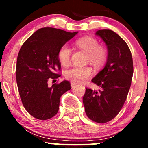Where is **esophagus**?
<instances>
[{"label": "esophagus", "mask_w": 148, "mask_h": 148, "mask_svg": "<svg viewBox=\"0 0 148 148\" xmlns=\"http://www.w3.org/2000/svg\"><path fill=\"white\" fill-rule=\"evenodd\" d=\"M71 88H73L74 87H75L77 86V84H75V83L74 82H71Z\"/></svg>", "instance_id": "34e87169"}]
</instances>
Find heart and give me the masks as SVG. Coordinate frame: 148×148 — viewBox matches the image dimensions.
Listing matches in <instances>:
<instances>
[{
    "instance_id": "heart-1",
    "label": "heart",
    "mask_w": 148,
    "mask_h": 148,
    "mask_svg": "<svg viewBox=\"0 0 148 148\" xmlns=\"http://www.w3.org/2000/svg\"><path fill=\"white\" fill-rule=\"evenodd\" d=\"M77 47L84 50L87 54V60L94 66H102L106 60L107 51L104 47L100 46L96 39L92 37L80 38L75 42ZM70 48L64 44L58 52V58L62 65H67L71 60ZM92 69L89 66H73L66 70L64 76L69 80L76 83H82L92 75Z\"/></svg>"
}]
</instances>
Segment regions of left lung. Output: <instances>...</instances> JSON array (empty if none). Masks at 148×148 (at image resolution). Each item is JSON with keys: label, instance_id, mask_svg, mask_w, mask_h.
<instances>
[{"label": "left lung", "instance_id": "left-lung-1", "mask_svg": "<svg viewBox=\"0 0 148 148\" xmlns=\"http://www.w3.org/2000/svg\"><path fill=\"white\" fill-rule=\"evenodd\" d=\"M108 48L104 69L92 79L102 90L86 88L83 103L87 116L98 123L114 118L126 100L133 74V58L125 40L114 32L101 29L96 32Z\"/></svg>", "mask_w": 148, "mask_h": 148}]
</instances>
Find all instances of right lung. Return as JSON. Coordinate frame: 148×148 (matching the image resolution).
Segmentation results:
<instances>
[{
    "label": "right lung",
    "mask_w": 148,
    "mask_h": 148,
    "mask_svg": "<svg viewBox=\"0 0 148 148\" xmlns=\"http://www.w3.org/2000/svg\"><path fill=\"white\" fill-rule=\"evenodd\" d=\"M77 33L43 27L22 45L17 56L16 79L24 108L34 118L47 120L56 115L60 97L71 88L66 80L51 87L48 82L60 77L56 73L61 66L58 52Z\"/></svg>",
    "instance_id": "right-lung-1"
}]
</instances>
